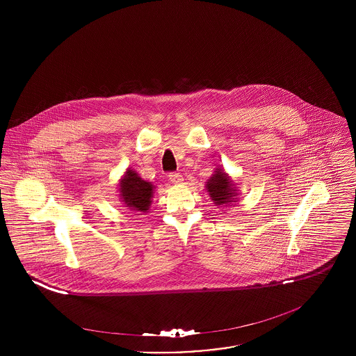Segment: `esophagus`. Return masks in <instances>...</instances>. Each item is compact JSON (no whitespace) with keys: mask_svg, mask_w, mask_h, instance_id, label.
Wrapping results in <instances>:
<instances>
[{"mask_svg":"<svg viewBox=\"0 0 356 356\" xmlns=\"http://www.w3.org/2000/svg\"><path fill=\"white\" fill-rule=\"evenodd\" d=\"M168 178L172 184H181L182 182V175L179 172H170Z\"/></svg>","mask_w":356,"mask_h":356,"instance_id":"esophagus-1","label":"esophagus"}]
</instances>
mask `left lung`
<instances>
[{"label":"left lung","mask_w":356,"mask_h":356,"mask_svg":"<svg viewBox=\"0 0 356 356\" xmlns=\"http://www.w3.org/2000/svg\"><path fill=\"white\" fill-rule=\"evenodd\" d=\"M207 189L209 192L211 200L216 205L233 203L234 200V189L232 188V181L220 170L215 171V174L208 179Z\"/></svg>","instance_id":"1"}]
</instances>
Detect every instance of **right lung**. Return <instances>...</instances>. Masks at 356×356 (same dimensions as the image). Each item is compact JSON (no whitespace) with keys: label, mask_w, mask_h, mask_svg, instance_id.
Wrapping results in <instances>:
<instances>
[{"label":"right lung","mask_w":356,"mask_h":356,"mask_svg":"<svg viewBox=\"0 0 356 356\" xmlns=\"http://www.w3.org/2000/svg\"><path fill=\"white\" fill-rule=\"evenodd\" d=\"M153 186L141 179L137 172L127 170L124 178L120 181V196L127 207L136 212H145L149 208Z\"/></svg>","instance_id":"add662e5"}]
</instances>
